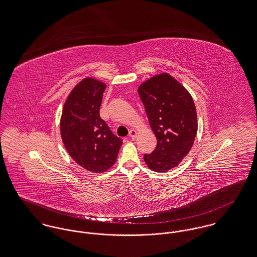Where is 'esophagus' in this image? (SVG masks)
<instances>
[{"mask_svg": "<svg viewBox=\"0 0 257 257\" xmlns=\"http://www.w3.org/2000/svg\"><path fill=\"white\" fill-rule=\"evenodd\" d=\"M129 137H130L132 140H135L137 137L136 130H130V132H129Z\"/></svg>", "mask_w": 257, "mask_h": 257, "instance_id": "1", "label": "esophagus"}]
</instances>
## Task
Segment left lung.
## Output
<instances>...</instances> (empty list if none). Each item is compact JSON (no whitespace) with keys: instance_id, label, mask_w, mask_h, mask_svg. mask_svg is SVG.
<instances>
[{"instance_id":"obj_1","label":"left lung","mask_w":257,"mask_h":257,"mask_svg":"<svg viewBox=\"0 0 257 257\" xmlns=\"http://www.w3.org/2000/svg\"><path fill=\"white\" fill-rule=\"evenodd\" d=\"M138 92L157 140L155 150L144 160L152 171L165 173L178 166L194 144L196 106L190 93L167 73L149 78Z\"/></svg>"}]
</instances>
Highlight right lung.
Here are the masks:
<instances>
[{"label":"right lung","mask_w":257,"mask_h":257,"mask_svg":"<svg viewBox=\"0 0 257 257\" xmlns=\"http://www.w3.org/2000/svg\"><path fill=\"white\" fill-rule=\"evenodd\" d=\"M106 87L94 77L83 78L67 97L61 115V138L69 155L93 173L113 166L122 145L99 114Z\"/></svg>","instance_id":"right-lung-1"}]
</instances>
